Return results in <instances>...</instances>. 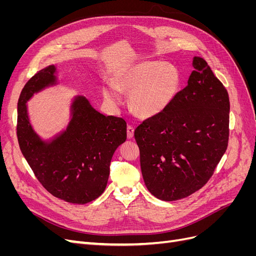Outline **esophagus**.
Returning <instances> with one entry per match:
<instances>
[{
  "mask_svg": "<svg viewBox=\"0 0 256 256\" xmlns=\"http://www.w3.org/2000/svg\"><path fill=\"white\" fill-rule=\"evenodd\" d=\"M134 128L132 127V126H128L127 127V136H128V138H131L134 136Z\"/></svg>",
  "mask_w": 256,
  "mask_h": 256,
  "instance_id": "1",
  "label": "esophagus"
}]
</instances>
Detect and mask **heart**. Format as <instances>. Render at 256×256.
<instances>
[{
    "label": "heart",
    "instance_id": "obj_1",
    "mask_svg": "<svg viewBox=\"0 0 256 256\" xmlns=\"http://www.w3.org/2000/svg\"><path fill=\"white\" fill-rule=\"evenodd\" d=\"M180 82V74L175 66L147 60L124 72L116 86L120 90L131 92L130 104L136 114L142 118H152L164 112L173 102ZM118 88H106V97L113 102H118Z\"/></svg>",
    "mask_w": 256,
    "mask_h": 256
}]
</instances>
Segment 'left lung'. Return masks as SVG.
<instances>
[{"mask_svg": "<svg viewBox=\"0 0 256 256\" xmlns=\"http://www.w3.org/2000/svg\"><path fill=\"white\" fill-rule=\"evenodd\" d=\"M188 85L173 102L134 130L145 186L162 200H177L210 180L228 148L230 99L202 58H193Z\"/></svg>", "mask_w": 256, "mask_h": 256, "instance_id": "left-lung-1", "label": "left lung"}]
</instances>
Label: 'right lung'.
Returning a JSON list of instances; mask_svg holds the SVG:
<instances>
[{
    "label": "right lung",
    "instance_id": "right-lung-1",
    "mask_svg": "<svg viewBox=\"0 0 256 256\" xmlns=\"http://www.w3.org/2000/svg\"><path fill=\"white\" fill-rule=\"evenodd\" d=\"M54 74L53 65L46 67L22 88L18 100V142L46 190L68 203L86 204L104 191L113 154L127 138V124L120 118L99 113L86 98L78 96L64 132L50 142L40 140L30 126L26 102L34 92L56 84Z\"/></svg>",
    "mask_w": 256,
    "mask_h": 256
}]
</instances>
